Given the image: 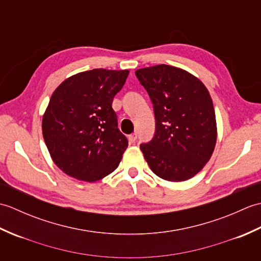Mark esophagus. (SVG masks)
Returning <instances> with one entry per match:
<instances>
[{
    "mask_svg": "<svg viewBox=\"0 0 261 261\" xmlns=\"http://www.w3.org/2000/svg\"><path fill=\"white\" fill-rule=\"evenodd\" d=\"M127 139H129L130 143H135L136 140H137V135L136 134H132V135L129 136V138H127Z\"/></svg>",
    "mask_w": 261,
    "mask_h": 261,
    "instance_id": "1",
    "label": "esophagus"
}]
</instances>
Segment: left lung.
I'll return each mask as SVG.
<instances>
[{
    "mask_svg": "<svg viewBox=\"0 0 261 261\" xmlns=\"http://www.w3.org/2000/svg\"><path fill=\"white\" fill-rule=\"evenodd\" d=\"M136 75L156 116L153 139L140 146L146 162L165 180L192 178L212 157L218 138L210 92L196 76L174 66L140 68Z\"/></svg>",
    "mask_w": 261,
    "mask_h": 261,
    "instance_id": "8db88e82",
    "label": "left lung"
}]
</instances>
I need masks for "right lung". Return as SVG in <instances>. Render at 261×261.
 I'll return each instance as SVG.
<instances>
[{
	"label": "right lung",
	"mask_w": 261,
	"mask_h": 261,
	"mask_svg": "<svg viewBox=\"0 0 261 261\" xmlns=\"http://www.w3.org/2000/svg\"><path fill=\"white\" fill-rule=\"evenodd\" d=\"M129 70L96 68L66 79L42 116V135L53 162L66 175L94 182L118 167L127 140L112 109Z\"/></svg>",
	"instance_id": "1"
}]
</instances>
